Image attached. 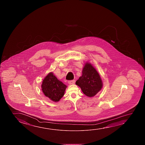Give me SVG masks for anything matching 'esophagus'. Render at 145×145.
Returning <instances> with one entry per match:
<instances>
[{"label":"esophagus","instance_id":"obj_1","mask_svg":"<svg viewBox=\"0 0 145 145\" xmlns=\"http://www.w3.org/2000/svg\"><path fill=\"white\" fill-rule=\"evenodd\" d=\"M75 82V81L74 80H69L68 81V83L69 84H73Z\"/></svg>","mask_w":145,"mask_h":145}]
</instances>
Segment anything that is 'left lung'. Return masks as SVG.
I'll use <instances>...</instances> for the list:
<instances>
[{"label": "left lung", "mask_w": 145, "mask_h": 145, "mask_svg": "<svg viewBox=\"0 0 145 145\" xmlns=\"http://www.w3.org/2000/svg\"><path fill=\"white\" fill-rule=\"evenodd\" d=\"M83 93L89 97H93L102 88V82L97 71L89 63H86L82 75L76 81Z\"/></svg>", "instance_id": "8db88e82"}]
</instances>
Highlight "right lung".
Masks as SVG:
<instances>
[{"label": "right lung", "mask_w": 145, "mask_h": 145, "mask_svg": "<svg viewBox=\"0 0 145 145\" xmlns=\"http://www.w3.org/2000/svg\"><path fill=\"white\" fill-rule=\"evenodd\" d=\"M41 88L44 95L56 102L64 95L67 86L52 73H50L43 80Z\"/></svg>", "instance_id": "add662e5"}]
</instances>
